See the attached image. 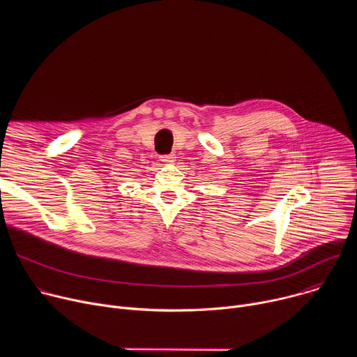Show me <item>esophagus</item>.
Here are the masks:
<instances>
[{"label": "esophagus", "mask_w": 357, "mask_h": 357, "mask_svg": "<svg viewBox=\"0 0 357 357\" xmlns=\"http://www.w3.org/2000/svg\"><path fill=\"white\" fill-rule=\"evenodd\" d=\"M175 158H176V157H175L174 154H167V155H162V157H161V161H162V162H174Z\"/></svg>", "instance_id": "obj_1"}]
</instances>
